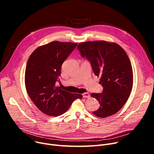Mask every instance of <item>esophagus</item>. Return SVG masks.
Instances as JSON below:
<instances>
[{"label":"esophagus","mask_w":154,"mask_h":154,"mask_svg":"<svg viewBox=\"0 0 154 154\" xmlns=\"http://www.w3.org/2000/svg\"><path fill=\"white\" fill-rule=\"evenodd\" d=\"M82 96H83V97H84V98H89L90 97V94L88 92H85L82 94Z\"/></svg>","instance_id":"obj_1"}]
</instances>
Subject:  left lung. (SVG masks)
<instances>
[{
  "instance_id": "left-lung-1",
  "label": "left lung",
  "mask_w": 154,
  "mask_h": 154,
  "mask_svg": "<svg viewBox=\"0 0 154 154\" xmlns=\"http://www.w3.org/2000/svg\"><path fill=\"white\" fill-rule=\"evenodd\" d=\"M82 57L91 63L95 75L100 76L103 93L91 94L100 103L93 114L99 117L111 116L120 110L128 100L133 87L131 62L119 44L104 40L80 43Z\"/></svg>"
}]
</instances>
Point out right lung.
<instances>
[{
	"label": "right lung",
	"mask_w": 154,
	"mask_h": 154,
	"mask_svg": "<svg viewBox=\"0 0 154 154\" xmlns=\"http://www.w3.org/2000/svg\"><path fill=\"white\" fill-rule=\"evenodd\" d=\"M77 43L54 41L37 47L30 55L25 72L28 95L44 114L59 116L82 95L72 94L55 85L61 67Z\"/></svg>",
	"instance_id": "obj_1"
}]
</instances>
